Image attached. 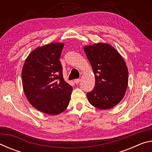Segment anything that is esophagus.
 Segmentation results:
<instances>
[{
  "instance_id": "34e87169",
  "label": "esophagus",
  "mask_w": 152,
  "mask_h": 152,
  "mask_svg": "<svg viewBox=\"0 0 152 152\" xmlns=\"http://www.w3.org/2000/svg\"><path fill=\"white\" fill-rule=\"evenodd\" d=\"M80 78H78V79H75V80H74V82H75L76 84H78L79 82H80Z\"/></svg>"
}]
</instances>
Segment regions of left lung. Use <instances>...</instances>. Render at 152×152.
<instances>
[{
	"label": "left lung",
	"instance_id": "obj_1",
	"mask_svg": "<svg viewBox=\"0 0 152 152\" xmlns=\"http://www.w3.org/2000/svg\"><path fill=\"white\" fill-rule=\"evenodd\" d=\"M95 76V86L86 94L90 103L106 110L116 106L128 86V69L120 53L107 43L84 46Z\"/></svg>",
	"mask_w": 152,
	"mask_h": 152
}]
</instances>
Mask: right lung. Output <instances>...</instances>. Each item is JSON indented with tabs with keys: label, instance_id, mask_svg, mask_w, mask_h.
I'll return each instance as SVG.
<instances>
[{
	"label": "right lung",
	"instance_id": "right-lung-1",
	"mask_svg": "<svg viewBox=\"0 0 152 152\" xmlns=\"http://www.w3.org/2000/svg\"><path fill=\"white\" fill-rule=\"evenodd\" d=\"M64 46L59 42L37 48L27 56L22 69L23 88L29 103L50 115L66 109L72 91L64 81L59 60Z\"/></svg>",
	"mask_w": 152,
	"mask_h": 152
}]
</instances>
